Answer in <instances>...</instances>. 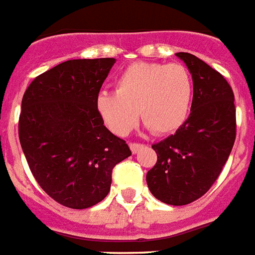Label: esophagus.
I'll return each mask as SVG.
<instances>
[{
    "instance_id": "obj_1",
    "label": "esophagus",
    "mask_w": 255,
    "mask_h": 255,
    "mask_svg": "<svg viewBox=\"0 0 255 255\" xmlns=\"http://www.w3.org/2000/svg\"><path fill=\"white\" fill-rule=\"evenodd\" d=\"M129 146H130V150H131V152H133V154L138 152L140 150V148L143 147V144H142V143H135V142H131V143H130Z\"/></svg>"
}]
</instances>
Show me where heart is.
Segmentation results:
<instances>
[{
	"label": "heart",
	"mask_w": 255,
	"mask_h": 255,
	"mask_svg": "<svg viewBox=\"0 0 255 255\" xmlns=\"http://www.w3.org/2000/svg\"><path fill=\"white\" fill-rule=\"evenodd\" d=\"M193 81L183 64L133 63L120 75L116 92H101L96 108L112 133L125 137L135 128L138 112L155 134L175 131L189 113Z\"/></svg>",
	"instance_id": "1"
}]
</instances>
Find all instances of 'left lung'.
<instances>
[{"mask_svg": "<svg viewBox=\"0 0 255 255\" xmlns=\"http://www.w3.org/2000/svg\"><path fill=\"white\" fill-rule=\"evenodd\" d=\"M176 56L192 73L191 113L176 133L152 144L155 166L146 175L158 200L185 205L208 192L223 171L236 139L234 93L227 79L188 52Z\"/></svg>", "mask_w": 255, "mask_h": 255, "instance_id": "obj_1", "label": "left lung"}]
</instances>
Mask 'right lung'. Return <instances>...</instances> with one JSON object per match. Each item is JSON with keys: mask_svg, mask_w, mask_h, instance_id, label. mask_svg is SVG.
Masks as SVG:
<instances>
[{"mask_svg": "<svg viewBox=\"0 0 255 255\" xmlns=\"http://www.w3.org/2000/svg\"><path fill=\"white\" fill-rule=\"evenodd\" d=\"M115 62H63L36 76L22 99L18 134L30 171L51 199L68 208L85 209L104 200L115 166L131 155L96 108Z\"/></svg>", "mask_w": 255, "mask_h": 255, "instance_id": "obj_1", "label": "right lung"}]
</instances>
